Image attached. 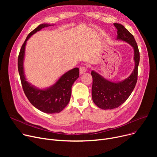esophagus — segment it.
<instances>
[{
    "label": "esophagus",
    "mask_w": 157,
    "mask_h": 157,
    "mask_svg": "<svg viewBox=\"0 0 157 157\" xmlns=\"http://www.w3.org/2000/svg\"><path fill=\"white\" fill-rule=\"evenodd\" d=\"M86 72V67H81L79 69V72L81 74H85Z\"/></svg>",
    "instance_id": "34e87169"
}]
</instances>
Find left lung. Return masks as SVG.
<instances>
[{"label":"left lung","instance_id":"obj_1","mask_svg":"<svg viewBox=\"0 0 157 157\" xmlns=\"http://www.w3.org/2000/svg\"><path fill=\"white\" fill-rule=\"evenodd\" d=\"M114 25L118 30L117 40L125 41L133 48L135 66L134 71L127 78L118 82L110 81L95 71H92V100L102 109L117 108L124 103L132 92L137 81L140 55L136 41L133 35L122 25L115 23Z\"/></svg>","mask_w":157,"mask_h":157}]
</instances>
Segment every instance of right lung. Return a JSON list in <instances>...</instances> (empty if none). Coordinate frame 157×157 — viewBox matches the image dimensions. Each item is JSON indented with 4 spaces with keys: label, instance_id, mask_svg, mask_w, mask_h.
I'll return each mask as SVG.
<instances>
[{
    "label": "right lung",
    "instance_id": "obj_1",
    "mask_svg": "<svg viewBox=\"0 0 157 157\" xmlns=\"http://www.w3.org/2000/svg\"><path fill=\"white\" fill-rule=\"evenodd\" d=\"M52 25H53L40 24L33 30L23 44L18 59V72L25 94L30 102L36 108L48 114L60 113L68 104L71 96L72 86L79 75V68H74L63 74L54 85L44 89L36 88L27 81L23 68L25 50L27 41L37 32L44 27Z\"/></svg>",
    "mask_w": 157,
    "mask_h": 157
}]
</instances>
